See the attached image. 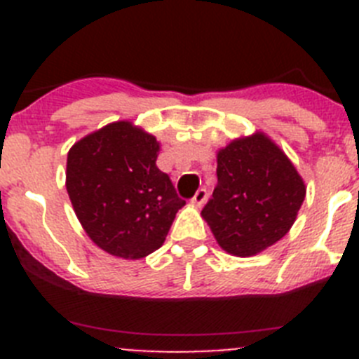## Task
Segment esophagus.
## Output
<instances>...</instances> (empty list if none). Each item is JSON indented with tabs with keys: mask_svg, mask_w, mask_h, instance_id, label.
Listing matches in <instances>:
<instances>
[{
	"mask_svg": "<svg viewBox=\"0 0 359 359\" xmlns=\"http://www.w3.org/2000/svg\"><path fill=\"white\" fill-rule=\"evenodd\" d=\"M207 199H208V190L207 189H199L198 192L194 194V198L190 199V203H192L194 207H203Z\"/></svg>",
	"mask_w": 359,
	"mask_h": 359,
	"instance_id": "esophagus-1",
	"label": "esophagus"
}]
</instances>
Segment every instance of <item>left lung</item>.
I'll list each match as a JSON object with an SVG mask.
<instances>
[{"label":"left lung","instance_id":"obj_1","mask_svg":"<svg viewBox=\"0 0 359 359\" xmlns=\"http://www.w3.org/2000/svg\"><path fill=\"white\" fill-rule=\"evenodd\" d=\"M304 198L297 167L257 131L217 151V185L201 215L224 252L252 257L286 236Z\"/></svg>","mask_w":359,"mask_h":359}]
</instances>
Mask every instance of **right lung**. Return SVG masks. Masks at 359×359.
<instances>
[{
	"label": "right lung",
	"mask_w": 359,
	"mask_h": 359,
	"mask_svg": "<svg viewBox=\"0 0 359 359\" xmlns=\"http://www.w3.org/2000/svg\"><path fill=\"white\" fill-rule=\"evenodd\" d=\"M160 142L129 120L107 123L73 144L66 190L75 215L98 248L138 261L156 252L185 207L156 167Z\"/></svg>",
	"instance_id": "right-lung-1"
}]
</instances>
